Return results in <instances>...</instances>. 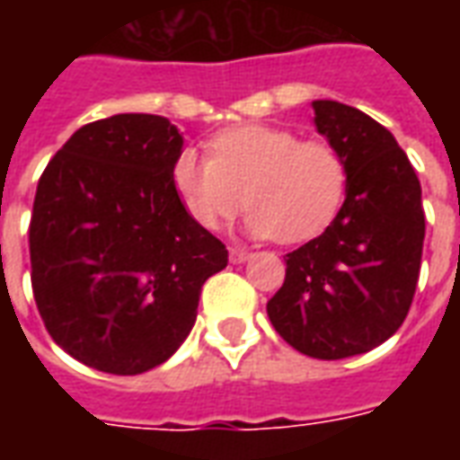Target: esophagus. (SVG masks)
<instances>
[{"label": "esophagus", "mask_w": 460, "mask_h": 460, "mask_svg": "<svg viewBox=\"0 0 460 460\" xmlns=\"http://www.w3.org/2000/svg\"><path fill=\"white\" fill-rule=\"evenodd\" d=\"M249 251L243 249H229V259L231 263H243V261H249Z\"/></svg>", "instance_id": "1"}]
</instances>
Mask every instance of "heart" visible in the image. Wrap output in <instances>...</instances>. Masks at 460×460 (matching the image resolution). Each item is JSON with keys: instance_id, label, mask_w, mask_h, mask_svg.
I'll return each mask as SVG.
<instances>
[{"instance_id": "obj_1", "label": "heart", "mask_w": 460, "mask_h": 460, "mask_svg": "<svg viewBox=\"0 0 460 460\" xmlns=\"http://www.w3.org/2000/svg\"><path fill=\"white\" fill-rule=\"evenodd\" d=\"M211 157L187 147L172 164L184 209L204 229H219L251 207L246 229L283 243L315 239L338 217L347 164L338 147L300 140L279 125H239L209 142Z\"/></svg>"}]
</instances>
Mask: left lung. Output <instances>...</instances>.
<instances>
[{
    "label": "left lung",
    "mask_w": 460,
    "mask_h": 460,
    "mask_svg": "<svg viewBox=\"0 0 460 460\" xmlns=\"http://www.w3.org/2000/svg\"><path fill=\"white\" fill-rule=\"evenodd\" d=\"M313 111L318 132L347 164V197L318 239L286 253V280L266 310L298 352L342 359L402 328L426 219L419 177L392 132L338 101H313Z\"/></svg>",
    "instance_id": "1"
}]
</instances>
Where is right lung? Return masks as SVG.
<instances>
[{
    "instance_id": "right-lung-1",
    "label": "right lung",
    "mask_w": 460,
    "mask_h": 460,
    "mask_svg": "<svg viewBox=\"0 0 460 460\" xmlns=\"http://www.w3.org/2000/svg\"><path fill=\"white\" fill-rule=\"evenodd\" d=\"M181 142L162 115L88 122L36 187L29 253L39 315L56 345L108 375L170 359L197 320L204 280L229 263L174 190Z\"/></svg>"
}]
</instances>
